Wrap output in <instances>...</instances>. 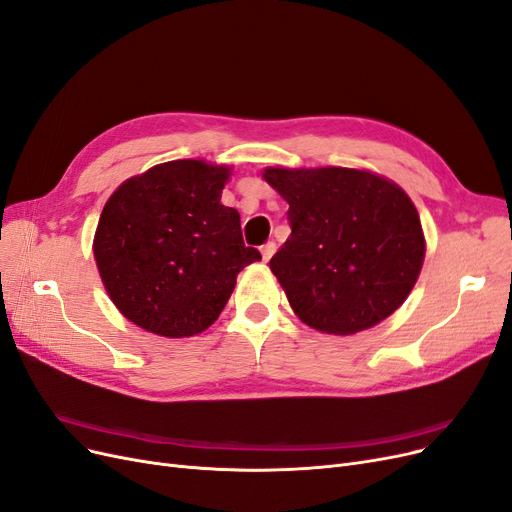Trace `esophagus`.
I'll return each mask as SVG.
<instances>
[{
    "label": "esophagus",
    "instance_id": "34e87169",
    "mask_svg": "<svg viewBox=\"0 0 512 512\" xmlns=\"http://www.w3.org/2000/svg\"><path fill=\"white\" fill-rule=\"evenodd\" d=\"M275 250H277L275 241H267V243H264L262 248H260V252H262V260H264V262H269V260H271V256L275 254Z\"/></svg>",
    "mask_w": 512,
    "mask_h": 512
}]
</instances>
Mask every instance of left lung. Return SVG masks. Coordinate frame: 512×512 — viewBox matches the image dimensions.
I'll list each match as a JSON object with an SVG mask.
<instances>
[{
	"label": "left lung",
	"instance_id": "left-lung-1",
	"mask_svg": "<svg viewBox=\"0 0 512 512\" xmlns=\"http://www.w3.org/2000/svg\"><path fill=\"white\" fill-rule=\"evenodd\" d=\"M290 203L292 235L271 258L294 313L313 330L349 336L395 313L424 262L412 199L395 182L351 168H267Z\"/></svg>",
	"mask_w": 512,
	"mask_h": 512
}]
</instances>
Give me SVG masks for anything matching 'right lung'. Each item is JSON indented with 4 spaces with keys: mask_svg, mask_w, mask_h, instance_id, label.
I'll return each instance as SVG.
<instances>
[{
    "mask_svg": "<svg viewBox=\"0 0 512 512\" xmlns=\"http://www.w3.org/2000/svg\"><path fill=\"white\" fill-rule=\"evenodd\" d=\"M231 170L201 159L159 163L102 208L94 258L113 304L157 336H195L218 319L237 273L260 260L235 208L220 203Z\"/></svg>",
    "mask_w": 512,
    "mask_h": 512,
    "instance_id": "add662e5",
    "label": "right lung"
}]
</instances>
